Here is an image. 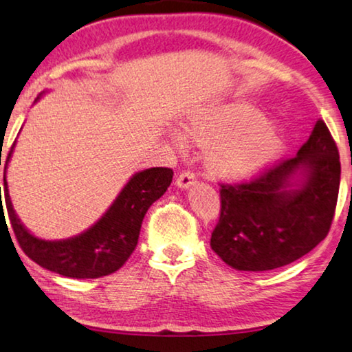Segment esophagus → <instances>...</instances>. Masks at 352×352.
Listing matches in <instances>:
<instances>
[{"label":"esophagus","instance_id":"1","mask_svg":"<svg viewBox=\"0 0 352 352\" xmlns=\"http://www.w3.org/2000/svg\"><path fill=\"white\" fill-rule=\"evenodd\" d=\"M194 182H195V173L190 170H184L182 173H179V176H177L176 179V184L179 186L181 189H187V187H190Z\"/></svg>","mask_w":352,"mask_h":352}]
</instances>
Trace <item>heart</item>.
Segmentation results:
<instances>
[{"label":"heart","mask_w":352,"mask_h":352,"mask_svg":"<svg viewBox=\"0 0 352 352\" xmlns=\"http://www.w3.org/2000/svg\"><path fill=\"white\" fill-rule=\"evenodd\" d=\"M186 133L200 144H210L206 165L223 179L254 175L277 155L280 141L261 115L247 107H226L195 115Z\"/></svg>","instance_id":"1"}]
</instances>
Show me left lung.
I'll list each match as a JSON object with an SVG mask.
<instances>
[{
  "instance_id": "left-lung-1",
  "label": "left lung",
  "mask_w": 352,
  "mask_h": 352,
  "mask_svg": "<svg viewBox=\"0 0 352 352\" xmlns=\"http://www.w3.org/2000/svg\"><path fill=\"white\" fill-rule=\"evenodd\" d=\"M298 169L305 170L307 181L290 190ZM340 175L338 147L319 118L296 157L277 160L240 182H219L221 210L211 248L239 271H271L296 261L329 234Z\"/></svg>"
}]
</instances>
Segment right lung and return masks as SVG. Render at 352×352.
<instances>
[{
  "instance_id": "1",
  "label": "right lung",
  "mask_w": 352,
  "mask_h": 352,
  "mask_svg": "<svg viewBox=\"0 0 352 352\" xmlns=\"http://www.w3.org/2000/svg\"><path fill=\"white\" fill-rule=\"evenodd\" d=\"M12 152V147H11ZM8 153V160L11 157ZM173 179L171 168H148L138 173L120 192L102 218L86 232L67 240L36 239L14 213L4 179V204L19 247L41 267L72 278H98L118 271L138 245L141 224L153 201L165 194ZM3 223L4 210L1 206Z\"/></svg>"
}]
</instances>
